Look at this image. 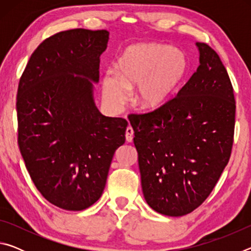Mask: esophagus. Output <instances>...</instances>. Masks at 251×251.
<instances>
[{
  "label": "esophagus",
  "instance_id": "1",
  "mask_svg": "<svg viewBox=\"0 0 251 251\" xmlns=\"http://www.w3.org/2000/svg\"><path fill=\"white\" fill-rule=\"evenodd\" d=\"M125 136H126V141L128 142V143H131L133 142V139H134V129L131 128L130 126H128L126 128V134H125Z\"/></svg>",
  "mask_w": 251,
  "mask_h": 251
}]
</instances>
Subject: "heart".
Segmentation results:
<instances>
[{
  "label": "heart",
  "mask_w": 251,
  "mask_h": 251,
  "mask_svg": "<svg viewBox=\"0 0 251 251\" xmlns=\"http://www.w3.org/2000/svg\"><path fill=\"white\" fill-rule=\"evenodd\" d=\"M186 72L180 50L152 43L127 48L116 63V72L103 77V97L110 108L120 110L135 90V100L146 110L158 109L171 99Z\"/></svg>",
  "instance_id": "b5f03b06"
}]
</instances>
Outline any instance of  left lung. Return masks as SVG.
Listing matches in <instances>:
<instances>
[{"label": "left lung", "mask_w": 251, "mask_h": 251, "mask_svg": "<svg viewBox=\"0 0 251 251\" xmlns=\"http://www.w3.org/2000/svg\"><path fill=\"white\" fill-rule=\"evenodd\" d=\"M199 66L176 97L154 112L133 115L146 202L179 217L209 196L230 158L236 101L218 54L196 43Z\"/></svg>", "instance_id": "8db88e82"}]
</instances>
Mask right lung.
Wrapping results in <instances>:
<instances>
[{
    "instance_id": "obj_1",
    "label": "right lung",
    "mask_w": 251,
    "mask_h": 251,
    "mask_svg": "<svg viewBox=\"0 0 251 251\" xmlns=\"http://www.w3.org/2000/svg\"><path fill=\"white\" fill-rule=\"evenodd\" d=\"M109 32L75 28L42 42L20 79L19 146L34 185L65 210L99 201L128 123L96 107L100 55Z\"/></svg>"
}]
</instances>
